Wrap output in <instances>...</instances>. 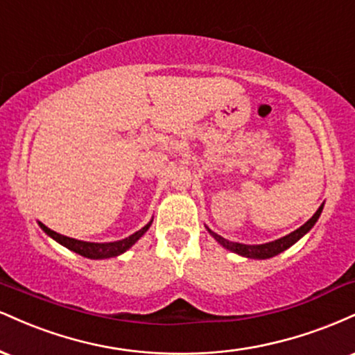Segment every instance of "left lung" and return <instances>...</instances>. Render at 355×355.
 I'll use <instances>...</instances> for the list:
<instances>
[{
	"mask_svg": "<svg viewBox=\"0 0 355 355\" xmlns=\"http://www.w3.org/2000/svg\"><path fill=\"white\" fill-rule=\"evenodd\" d=\"M322 209H324V203L317 209L315 214L312 215L311 218L307 220V222L304 223L302 227H299V229L291 232L288 235H285L282 239H277L274 242H267V243H260V245H247V243H239V242H230V240L220 237L218 234H215V232H211L209 227H207V230H209V234L214 237L217 242L222 245L223 248H227V250L234 252V254L237 255H242V257H247V259H257V260H266V259H272V257L282 254L284 250H287L288 247L294 245L295 242H299L300 239L304 237L305 234H309L311 229L313 225H315V222L319 220L320 214H322Z\"/></svg>",
	"mask_w": 355,
	"mask_h": 355,
	"instance_id": "obj_1",
	"label": "left lung"
}]
</instances>
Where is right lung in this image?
Here are the masks:
<instances>
[{"label":"right lung","instance_id":"1","mask_svg":"<svg viewBox=\"0 0 355 355\" xmlns=\"http://www.w3.org/2000/svg\"><path fill=\"white\" fill-rule=\"evenodd\" d=\"M152 222H153V218L146 223L144 229L135 232V234L130 235V237L116 240V242H105V243L83 242V240L70 239V237H67V235L56 234V232L48 229V227L43 225L42 222H38V225L42 227V230L48 235V237L56 240V242L61 243V245L67 247L68 250L75 252V254H78L81 257H87V259L101 260V259H112V257H118V255L125 254L128 248H132L138 242V240L144 237V235L146 234V230H148L150 225H152Z\"/></svg>","mask_w":355,"mask_h":355}]
</instances>
